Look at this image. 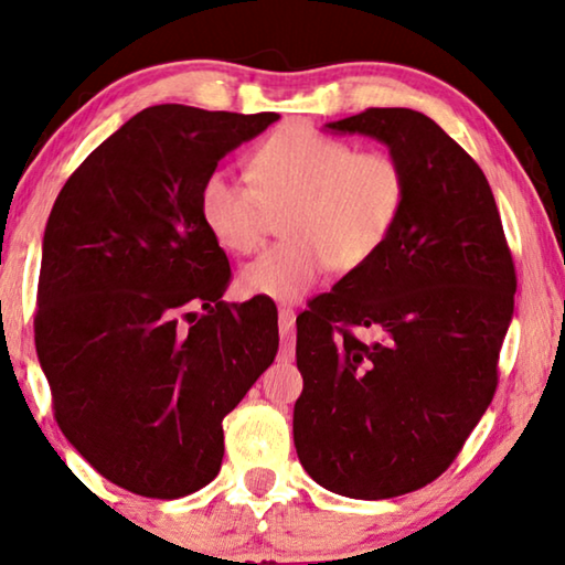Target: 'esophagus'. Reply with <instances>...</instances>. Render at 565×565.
Returning <instances> with one entry per match:
<instances>
[{
  "instance_id": "esophagus-1",
  "label": "esophagus",
  "mask_w": 565,
  "mask_h": 565,
  "mask_svg": "<svg viewBox=\"0 0 565 565\" xmlns=\"http://www.w3.org/2000/svg\"><path fill=\"white\" fill-rule=\"evenodd\" d=\"M294 319H297V311L291 307L279 309V330H281V360H294Z\"/></svg>"
}]
</instances>
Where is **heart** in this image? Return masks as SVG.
<instances>
[{
    "label": "heart",
    "instance_id": "obj_1",
    "mask_svg": "<svg viewBox=\"0 0 565 565\" xmlns=\"http://www.w3.org/2000/svg\"><path fill=\"white\" fill-rule=\"evenodd\" d=\"M250 182L215 172L202 182L200 217L215 243L235 256L264 246L271 213L289 210L284 235L241 271L250 297L297 301L327 268L350 274L381 254L408 198V177L388 151H358L305 124L260 141Z\"/></svg>",
    "mask_w": 565,
    "mask_h": 565
}]
</instances>
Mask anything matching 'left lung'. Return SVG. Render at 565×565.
<instances>
[{"mask_svg": "<svg viewBox=\"0 0 565 565\" xmlns=\"http://www.w3.org/2000/svg\"><path fill=\"white\" fill-rule=\"evenodd\" d=\"M327 129L383 141L408 198L381 254L297 317L294 444L324 490L388 500L441 477L492 403L518 276L490 182L439 124L365 108Z\"/></svg>", "mask_w": 565, "mask_h": 565, "instance_id": "left-lung-1", "label": "left lung"}]
</instances>
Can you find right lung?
I'll return each mask as SVG.
<instances>
[{
  "label": "right lung",
  "mask_w": 565,
  "mask_h": 565,
  "mask_svg": "<svg viewBox=\"0 0 565 565\" xmlns=\"http://www.w3.org/2000/svg\"><path fill=\"white\" fill-rule=\"evenodd\" d=\"M276 119L149 106L83 159L47 217L35 348L55 420L141 498L213 482L223 418L279 350L274 301H221L231 264L198 205L217 162Z\"/></svg>",
  "instance_id": "add662e5"
}]
</instances>
